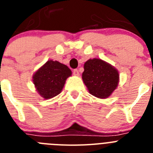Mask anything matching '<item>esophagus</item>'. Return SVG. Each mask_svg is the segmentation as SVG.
I'll list each match as a JSON object with an SVG mask.
<instances>
[{"label":"esophagus","mask_w":153,"mask_h":153,"mask_svg":"<svg viewBox=\"0 0 153 153\" xmlns=\"http://www.w3.org/2000/svg\"><path fill=\"white\" fill-rule=\"evenodd\" d=\"M73 74H74V76H79V71H78V70H74V72H73Z\"/></svg>","instance_id":"obj_1"}]
</instances>
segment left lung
I'll return each instance as SVG.
<instances>
[{"mask_svg": "<svg viewBox=\"0 0 153 153\" xmlns=\"http://www.w3.org/2000/svg\"><path fill=\"white\" fill-rule=\"evenodd\" d=\"M83 83L89 93L100 99L110 97L118 86L120 74L113 66L101 59H90L83 66Z\"/></svg>", "mask_w": 153, "mask_h": 153, "instance_id": "8db88e82", "label": "left lung"}]
</instances>
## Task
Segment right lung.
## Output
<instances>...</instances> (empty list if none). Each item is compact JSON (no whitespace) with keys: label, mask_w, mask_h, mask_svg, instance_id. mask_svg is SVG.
Wrapping results in <instances>:
<instances>
[{"label":"right lung","mask_w":153,"mask_h":153,"mask_svg":"<svg viewBox=\"0 0 153 153\" xmlns=\"http://www.w3.org/2000/svg\"><path fill=\"white\" fill-rule=\"evenodd\" d=\"M72 75L67 66L52 60H47L32 76L37 93L45 100H49L61 93L66 80Z\"/></svg>","instance_id":"right-lung-1"}]
</instances>
